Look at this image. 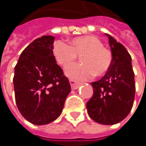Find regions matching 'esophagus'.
<instances>
[{"mask_svg":"<svg viewBox=\"0 0 146 146\" xmlns=\"http://www.w3.org/2000/svg\"><path fill=\"white\" fill-rule=\"evenodd\" d=\"M70 85H71V88L73 89V90H76V89H78V87H79V83H78V82H76V81H74L73 79H70Z\"/></svg>","mask_w":146,"mask_h":146,"instance_id":"1","label":"esophagus"}]
</instances>
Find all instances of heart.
I'll return each mask as SVG.
<instances>
[{"mask_svg":"<svg viewBox=\"0 0 146 146\" xmlns=\"http://www.w3.org/2000/svg\"><path fill=\"white\" fill-rule=\"evenodd\" d=\"M53 54L57 63L64 68L80 56L81 64L69 66L65 70L66 75L75 80L88 79L93 75L103 76L110 69L113 59L111 51L94 35L75 37L71 40L70 46L57 41L54 44Z\"/></svg>","mask_w":146,"mask_h":146,"instance_id":"obj_1","label":"heart"}]
</instances>
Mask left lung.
<instances>
[{"mask_svg": "<svg viewBox=\"0 0 146 146\" xmlns=\"http://www.w3.org/2000/svg\"><path fill=\"white\" fill-rule=\"evenodd\" d=\"M112 53V63L102 79L92 82L94 94L86 103L91 119L105 125L116 124L130 112L135 95L131 56L126 48L106 35Z\"/></svg>", "mask_w": 146, "mask_h": 146, "instance_id": "1", "label": "left lung"}]
</instances>
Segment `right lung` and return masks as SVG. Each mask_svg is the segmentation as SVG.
<instances>
[{"label": "right lung", "mask_w": 146, "mask_h": 146, "mask_svg": "<svg viewBox=\"0 0 146 146\" xmlns=\"http://www.w3.org/2000/svg\"><path fill=\"white\" fill-rule=\"evenodd\" d=\"M54 37L35 40L22 52L15 66L13 84L17 106L35 125H44L62 113L71 91L70 83L53 55Z\"/></svg>", "instance_id": "right-lung-1"}]
</instances>
